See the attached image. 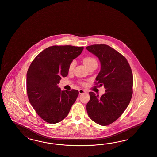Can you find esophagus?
I'll list each match as a JSON object with an SVG mask.
<instances>
[{
    "instance_id": "esophagus-1",
    "label": "esophagus",
    "mask_w": 157,
    "mask_h": 157,
    "mask_svg": "<svg viewBox=\"0 0 157 157\" xmlns=\"http://www.w3.org/2000/svg\"><path fill=\"white\" fill-rule=\"evenodd\" d=\"M86 93V91L85 90H83V89H79V93L80 94H84V93Z\"/></svg>"
}]
</instances>
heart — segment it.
Segmentation results:
<instances>
[{
  "label": "heart",
  "mask_w": 157,
  "mask_h": 157,
  "mask_svg": "<svg viewBox=\"0 0 157 157\" xmlns=\"http://www.w3.org/2000/svg\"><path fill=\"white\" fill-rule=\"evenodd\" d=\"M83 63L86 66H89L91 64L93 63H97V61L94 58L92 57H86L83 59ZM75 66V61H72L70 63V66H69V71H71L72 70L74 69V67Z\"/></svg>",
  "instance_id": "obj_1"
}]
</instances>
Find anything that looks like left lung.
Instances as JSON below:
<instances>
[{
    "label": "left lung",
    "instance_id": "8db88e82",
    "mask_svg": "<svg viewBox=\"0 0 157 157\" xmlns=\"http://www.w3.org/2000/svg\"><path fill=\"white\" fill-rule=\"evenodd\" d=\"M88 51L98 58L101 70L95 85H104L105 93L99 97L89 92L86 109L89 117L101 125L116 121L128 106L132 95L133 75L125 57L105 44L92 45Z\"/></svg>",
    "mask_w": 157,
    "mask_h": 157
}]
</instances>
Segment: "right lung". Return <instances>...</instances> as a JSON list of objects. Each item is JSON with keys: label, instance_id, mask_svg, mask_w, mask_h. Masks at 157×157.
Here are the masks:
<instances>
[{"label": "right lung", "instance_id": "1", "mask_svg": "<svg viewBox=\"0 0 157 157\" xmlns=\"http://www.w3.org/2000/svg\"><path fill=\"white\" fill-rule=\"evenodd\" d=\"M84 48L71 45L52 46L35 57L26 75V89L30 103L38 116L50 124L61 121L68 114L79 91L61 90L58 87L66 77L72 60Z\"/></svg>", "mask_w": 157, "mask_h": 157}]
</instances>
